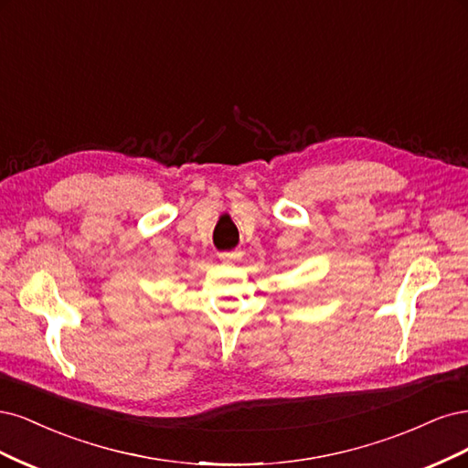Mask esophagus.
<instances>
[{"label": "esophagus", "mask_w": 468, "mask_h": 468, "mask_svg": "<svg viewBox=\"0 0 468 468\" xmlns=\"http://www.w3.org/2000/svg\"><path fill=\"white\" fill-rule=\"evenodd\" d=\"M239 256H240L239 252H219V261L225 264H231L233 261L239 259Z\"/></svg>", "instance_id": "1"}]
</instances>
